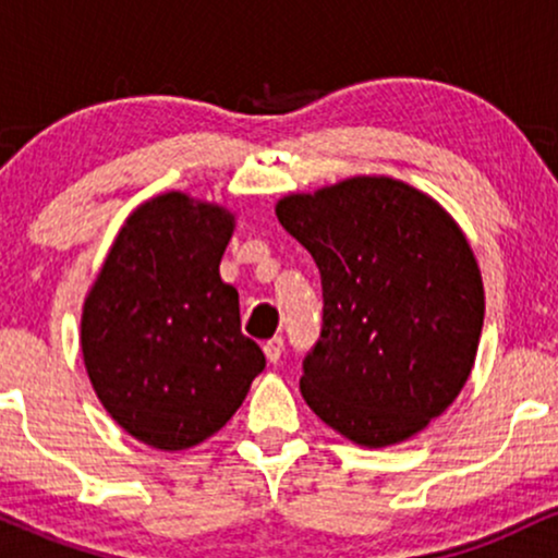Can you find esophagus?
Instances as JSON below:
<instances>
[{
    "instance_id": "esophagus-1",
    "label": "esophagus",
    "mask_w": 558,
    "mask_h": 558,
    "mask_svg": "<svg viewBox=\"0 0 558 558\" xmlns=\"http://www.w3.org/2000/svg\"><path fill=\"white\" fill-rule=\"evenodd\" d=\"M262 349H265L267 360H270L272 364H278L280 356H283V338L275 336V338H270V341H265V345H262Z\"/></svg>"
}]
</instances>
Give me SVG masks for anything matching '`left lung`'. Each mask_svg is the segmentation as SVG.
I'll return each mask as SVG.
<instances>
[{"mask_svg":"<svg viewBox=\"0 0 558 558\" xmlns=\"http://www.w3.org/2000/svg\"><path fill=\"white\" fill-rule=\"evenodd\" d=\"M323 278L301 396L354 444H401L440 417L477 356L485 293L453 217L393 178H349L275 207Z\"/></svg>","mask_w":558,"mask_h":558,"instance_id":"1","label":"left lung"}]
</instances>
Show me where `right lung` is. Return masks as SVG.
<instances>
[{
    "instance_id": "1",
    "label": "right lung",
    "mask_w": 558,
    "mask_h": 558,
    "mask_svg": "<svg viewBox=\"0 0 558 558\" xmlns=\"http://www.w3.org/2000/svg\"><path fill=\"white\" fill-rule=\"evenodd\" d=\"M235 217L181 191L125 220L81 317L88 380L128 435L181 451L220 430L265 369L220 259Z\"/></svg>"
}]
</instances>
